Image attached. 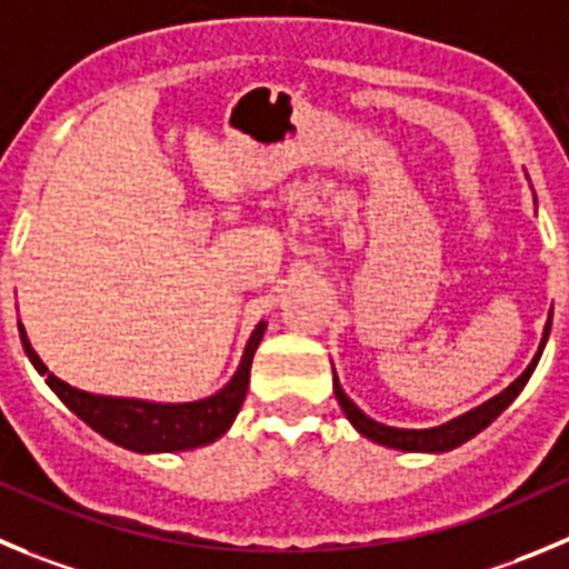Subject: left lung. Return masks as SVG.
I'll return each mask as SVG.
<instances>
[{"label":"left lung","mask_w":569,"mask_h":569,"mask_svg":"<svg viewBox=\"0 0 569 569\" xmlns=\"http://www.w3.org/2000/svg\"><path fill=\"white\" fill-rule=\"evenodd\" d=\"M533 201H536V196H533ZM550 322H553V309H550L548 322H545V333H541L539 350H536V357L530 359V365L522 370V376H519V379H513L506 390L497 392L493 398H488L486 405L475 407V410L463 412V416L452 418V421L440 423V427L401 429V427H387V423L373 421V418L365 416V412L359 410V407L353 405L348 396H345L342 385H339L337 370H333V392H337V401H339V407H342L345 418L353 423V429H357L359 435H365V438L373 440V443L387 446V449H398V452H423V455L452 452V449H458L460 443H466V440L475 438L477 432H482V429H486L493 418H500V412L511 405L519 392H522V387L528 385V379L533 376L536 365H539L541 350H545V345H548Z\"/></svg>","instance_id":"obj_1"}]
</instances>
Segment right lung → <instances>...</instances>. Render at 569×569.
I'll use <instances>...</instances> for the list:
<instances>
[{
  "mask_svg": "<svg viewBox=\"0 0 569 569\" xmlns=\"http://www.w3.org/2000/svg\"><path fill=\"white\" fill-rule=\"evenodd\" d=\"M267 331V322L260 320L254 331L249 333V342L241 353L236 373L221 390L212 396L199 398V401H146V398H123V396H100V392H87L81 387L67 385L50 373L41 357L30 345L28 331L19 322L21 348L28 353L36 373L44 376L47 387L61 398L69 410L76 412L87 427L103 435L111 443L123 446L137 455H162V452H188L199 446L219 440L236 421L249 387V368L258 350L260 339Z\"/></svg>",
  "mask_w": 569,
  "mask_h": 569,
  "instance_id": "right-lung-1",
  "label": "right lung"
}]
</instances>
